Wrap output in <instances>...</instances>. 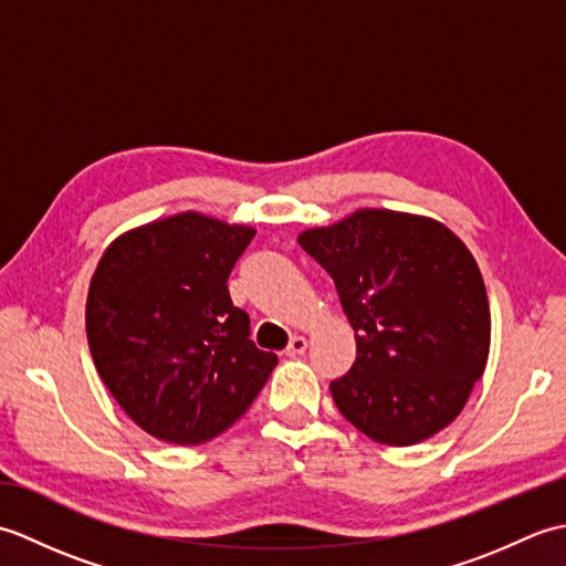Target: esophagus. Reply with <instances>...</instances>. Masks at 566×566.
<instances>
[{
    "label": "esophagus",
    "mask_w": 566,
    "mask_h": 566,
    "mask_svg": "<svg viewBox=\"0 0 566 566\" xmlns=\"http://www.w3.org/2000/svg\"><path fill=\"white\" fill-rule=\"evenodd\" d=\"M306 347H308V340L304 338V335H294V338H292L290 347H286V353H284V355H290V357H294V355H304V353H306Z\"/></svg>",
    "instance_id": "obj_1"
}]
</instances>
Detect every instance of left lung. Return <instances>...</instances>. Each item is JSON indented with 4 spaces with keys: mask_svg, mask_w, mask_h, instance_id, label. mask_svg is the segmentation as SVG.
Wrapping results in <instances>:
<instances>
[{
    "mask_svg": "<svg viewBox=\"0 0 566 566\" xmlns=\"http://www.w3.org/2000/svg\"><path fill=\"white\" fill-rule=\"evenodd\" d=\"M321 262L357 357L331 381L350 423L381 444L428 440L462 413L491 345L486 286L472 252L430 216L357 209L298 233Z\"/></svg>",
    "mask_w": 566,
    "mask_h": 566,
    "instance_id": "obj_1",
    "label": "left lung"
}]
</instances>
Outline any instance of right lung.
<instances>
[{
  "instance_id": "add662e5",
  "label": "right lung",
  "mask_w": 566,
  "mask_h": 566,
  "mask_svg": "<svg viewBox=\"0 0 566 566\" xmlns=\"http://www.w3.org/2000/svg\"><path fill=\"white\" fill-rule=\"evenodd\" d=\"M255 235L199 211L122 233L92 274L84 326L106 389L148 436L201 444L231 428L276 365L228 274Z\"/></svg>"
}]
</instances>
